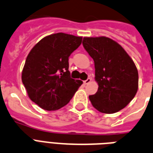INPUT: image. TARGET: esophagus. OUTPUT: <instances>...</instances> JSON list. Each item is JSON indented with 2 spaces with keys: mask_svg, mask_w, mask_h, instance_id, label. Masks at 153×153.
Segmentation results:
<instances>
[{
  "mask_svg": "<svg viewBox=\"0 0 153 153\" xmlns=\"http://www.w3.org/2000/svg\"><path fill=\"white\" fill-rule=\"evenodd\" d=\"M90 82H91V78L90 77H88L87 80H85V81H84V83H85V85H87V84H88V83H90Z\"/></svg>",
  "mask_w": 153,
  "mask_h": 153,
  "instance_id": "1",
  "label": "esophagus"
}]
</instances>
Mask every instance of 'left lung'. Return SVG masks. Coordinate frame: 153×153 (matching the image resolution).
<instances>
[{
	"label": "left lung",
	"instance_id": "obj_1",
	"mask_svg": "<svg viewBox=\"0 0 153 153\" xmlns=\"http://www.w3.org/2000/svg\"><path fill=\"white\" fill-rule=\"evenodd\" d=\"M83 46L94 60L99 88L89 100L96 109L114 113L127 106L138 89V71L133 60L116 41L105 36L85 37Z\"/></svg>",
	"mask_w": 153,
	"mask_h": 153
}]
</instances>
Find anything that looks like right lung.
Returning <instances> with one entry per match:
<instances>
[{
    "label": "right lung",
    "mask_w": 153,
    "mask_h": 153,
    "mask_svg": "<svg viewBox=\"0 0 153 153\" xmlns=\"http://www.w3.org/2000/svg\"><path fill=\"white\" fill-rule=\"evenodd\" d=\"M81 36L58 33L41 39L28 53L22 83L28 97L47 111L66 105L82 85L71 78L68 57L80 45Z\"/></svg>",
    "instance_id": "obj_1"
}]
</instances>
